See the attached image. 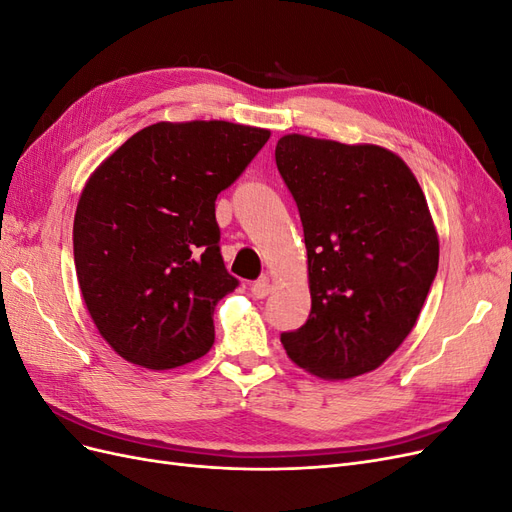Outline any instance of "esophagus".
I'll return each instance as SVG.
<instances>
[{
	"label": "esophagus",
	"instance_id": "34e87169",
	"mask_svg": "<svg viewBox=\"0 0 512 512\" xmlns=\"http://www.w3.org/2000/svg\"><path fill=\"white\" fill-rule=\"evenodd\" d=\"M271 290H273V286L269 284L267 277H260V280H256V282L252 284V294H254L256 299H265V297H269Z\"/></svg>",
	"mask_w": 512,
	"mask_h": 512
}]
</instances>
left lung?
<instances>
[{"mask_svg": "<svg viewBox=\"0 0 512 512\" xmlns=\"http://www.w3.org/2000/svg\"><path fill=\"white\" fill-rule=\"evenodd\" d=\"M275 164L299 207L312 294L307 322L282 333L286 354L322 380L369 374L404 344L438 273L427 198L380 145L286 134Z\"/></svg>", "mask_w": 512, "mask_h": 512, "instance_id": "left-lung-1", "label": "left lung"}]
</instances>
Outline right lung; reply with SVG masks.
Returning <instances> with one entry per match:
<instances>
[{
	"label": "right lung",
	"instance_id": "right-lung-1",
	"mask_svg": "<svg viewBox=\"0 0 512 512\" xmlns=\"http://www.w3.org/2000/svg\"><path fill=\"white\" fill-rule=\"evenodd\" d=\"M269 136L218 119L160 121L87 179L72 228L76 277L121 359L162 371L211 350L213 309L239 284L220 254L215 198Z\"/></svg>",
	"mask_w": 512,
	"mask_h": 512
}]
</instances>
